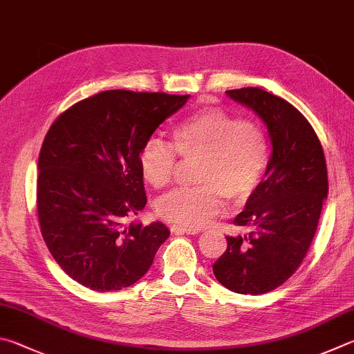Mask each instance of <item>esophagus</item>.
<instances>
[{
    "label": "esophagus",
    "instance_id": "esophagus-1",
    "mask_svg": "<svg viewBox=\"0 0 354 354\" xmlns=\"http://www.w3.org/2000/svg\"><path fill=\"white\" fill-rule=\"evenodd\" d=\"M171 232L176 234H197L201 233L199 228H189V227H182V225H172Z\"/></svg>",
    "mask_w": 354,
    "mask_h": 354
}]
</instances>
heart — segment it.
I'll use <instances>...</instances> for the list:
<instances>
[{
  "label": "heart",
  "mask_w": 354,
  "mask_h": 354,
  "mask_svg": "<svg viewBox=\"0 0 354 354\" xmlns=\"http://www.w3.org/2000/svg\"><path fill=\"white\" fill-rule=\"evenodd\" d=\"M172 145L149 138L140 151V169L153 188H165L176 177L178 160L201 161L194 189H176L157 202V213L172 224L199 228L224 208V196L244 203L257 193L268 172V135L257 124L222 109H202L172 132Z\"/></svg>",
  "instance_id": "b5f03b06"
}]
</instances>
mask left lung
Returning a JSON list of instances; mask_svg holds the SVG:
<instances>
[{
  "mask_svg": "<svg viewBox=\"0 0 354 354\" xmlns=\"http://www.w3.org/2000/svg\"><path fill=\"white\" fill-rule=\"evenodd\" d=\"M227 95L261 118L272 153L264 180L233 221L250 233L227 236L213 272L233 292L259 295L289 280L306 257L328 196L326 161L319 136L292 104L255 86Z\"/></svg>",
  "mask_w": 354,
  "mask_h": 354,
  "instance_id": "1",
  "label": "left lung"
}]
</instances>
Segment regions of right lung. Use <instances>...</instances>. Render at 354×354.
<instances>
[{
    "label": "right lung",
    "instance_id": "obj_1",
    "mask_svg": "<svg viewBox=\"0 0 354 354\" xmlns=\"http://www.w3.org/2000/svg\"><path fill=\"white\" fill-rule=\"evenodd\" d=\"M189 95L109 90L65 110L41 145L37 212L48 250L82 286L129 288L169 236L161 222L124 224L146 205L140 151Z\"/></svg>",
    "mask_w": 354,
    "mask_h": 354
}]
</instances>
